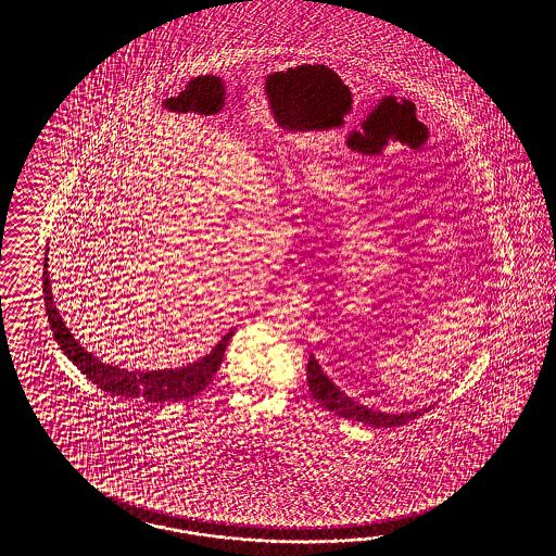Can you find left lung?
Instances as JSON below:
<instances>
[{"label":"left lung","mask_w":556,"mask_h":556,"mask_svg":"<svg viewBox=\"0 0 556 556\" xmlns=\"http://www.w3.org/2000/svg\"><path fill=\"white\" fill-rule=\"evenodd\" d=\"M307 388L312 391V397L328 412L337 414L344 420L361 421L369 426L393 428V426H402L405 421L414 420L426 412V407H421V409H412L402 414H388V412L370 409L367 405L356 404L353 397H349L344 391L337 388V383H332V379L321 370L314 354H309V361H307Z\"/></svg>","instance_id":"left-lung-1"}]
</instances>
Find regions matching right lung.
<instances>
[{
  "instance_id": "right-lung-1",
  "label": "right lung",
  "mask_w": 556,
  "mask_h": 556,
  "mask_svg": "<svg viewBox=\"0 0 556 556\" xmlns=\"http://www.w3.org/2000/svg\"><path fill=\"white\" fill-rule=\"evenodd\" d=\"M42 291H45V305L51 321L52 334L56 344L61 346V351L67 354L68 361L81 370L91 383H96L101 391L122 400H144L147 404H173V402H181L198 395L218 372L224 351L235 334V328H232L210 353L189 363L186 367L159 370L122 369L114 365H105L96 354L87 353L71 334L67 324L56 309V303L52 300L49 256H45Z\"/></svg>"
}]
</instances>
